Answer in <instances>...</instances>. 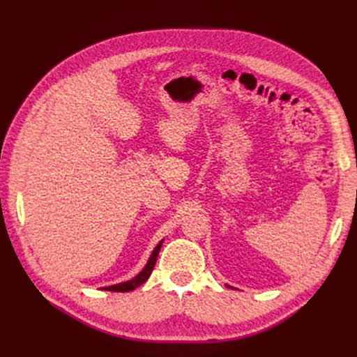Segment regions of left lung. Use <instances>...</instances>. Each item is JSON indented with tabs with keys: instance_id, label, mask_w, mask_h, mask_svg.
Here are the masks:
<instances>
[{
	"instance_id": "1",
	"label": "left lung",
	"mask_w": 357,
	"mask_h": 357,
	"mask_svg": "<svg viewBox=\"0 0 357 357\" xmlns=\"http://www.w3.org/2000/svg\"><path fill=\"white\" fill-rule=\"evenodd\" d=\"M228 287H231V289H234V287H232V286H228Z\"/></svg>"
}]
</instances>
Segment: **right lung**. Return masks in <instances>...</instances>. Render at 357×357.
I'll return each instance as SVG.
<instances>
[{"instance_id":"obj_1","label":"right lung","mask_w":357,"mask_h":357,"mask_svg":"<svg viewBox=\"0 0 357 357\" xmlns=\"http://www.w3.org/2000/svg\"><path fill=\"white\" fill-rule=\"evenodd\" d=\"M162 243H164V240L159 241L158 245L153 248L152 255H150L149 261L146 264V266L139 271L134 278L128 280V282H122V283H117V284H112V286H105V287H100L101 290H110V291H131L134 290L135 287L142 286L143 283H146V280L150 277V274H152L153 268H155V264H156V259H158V255H159V250L162 247Z\"/></svg>"}]
</instances>
